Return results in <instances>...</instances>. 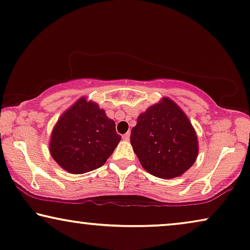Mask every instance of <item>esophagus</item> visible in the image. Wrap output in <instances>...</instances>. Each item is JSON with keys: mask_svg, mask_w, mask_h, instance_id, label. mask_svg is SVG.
<instances>
[{"mask_svg": "<svg viewBox=\"0 0 250 250\" xmlns=\"http://www.w3.org/2000/svg\"><path fill=\"white\" fill-rule=\"evenodd\" d=\"M122 138H124L125 140H129V138H130V133L129 132H126V133H125L124 136H122Z\"/></svg>", "mask_w": 250, "mask_h": 250, "instance_id": "34e87169", "label": "esophagus"}]
</instances>
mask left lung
<instances>
[{"mask_svg": "<svg viewBox=\"0 0 250 250\" xmlns=\"http://www.w3.org/2000/svg\"><path fill=\"white\" fill-rule=\"evenodd\" d=\"M130 143L143 167L162 179L185 173L198 155L194 126L185 112L167 97L139 115Z\"/></svg>", "mask_w": 250, "mask_h": 250, "instance_id": "1", "label": "left lung"}]
</instances>
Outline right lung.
<instances>
[{
	"label": "right lung",
	"instance_id": "add662e5",
	"mask_svg": "<svg viewBox=\"0 0 250 250\" xmlns=\"http://www.w3.org/2000/svg\"><path fill=\"white\" fill-rule=\"evenodd\" d=\"M120 140L115 122L96 103L82 97L56 122L50 152L65 171L82 174L104 165Z\"/></svg>",
	"mask_w": 250,
	"mask_h": 250
}]
</instances>
